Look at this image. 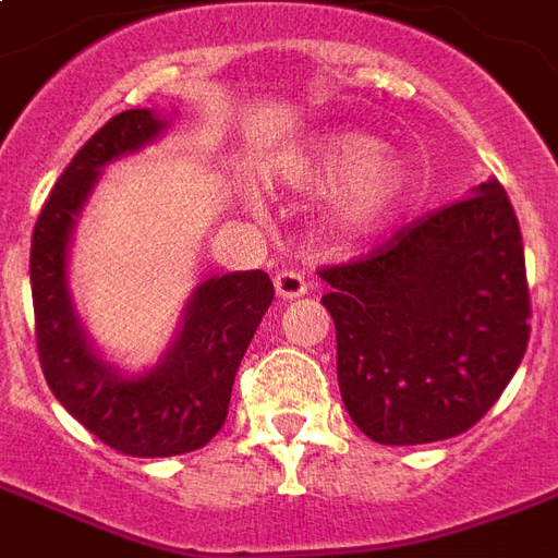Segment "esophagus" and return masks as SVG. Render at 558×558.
Wrapping results in <instances>:
<instances>
[{
	"instance_id": "34e87169",
	"label": "esophagus",
	"mask_w": 558,
	"mask_h": 558,
	"mask_svg": "<svg viewBox=\"0 0 558 558\" xmlns=\"http://www.w3.org/2000/svg\"><path fill=\"white\" fill-rule=\"evenodd\" d=\"M275 289H278L280 298H301L307 292V280L301 271H292V269H283L275 275Z\"/></svg>"
}]
</instances>
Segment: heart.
Returning <instances> with one entry per match:
<instances>
[{
  "label": "heart",
  "mask_w": 558,
  "mask_h": 558,
  "mask_svg": "<svg viewBox=\"0 0 558 558\" xmlns=\"http://www.w3.org/2000/svg\"><path fill=\"white\" fill-rule=\"evenodd\" d=\"M380 143L368 134H333L316 143L307 155L289 160L287 178L298 190H327L330 225L339 236L363 240L392 222L410 202L412 175L398 157L377 155Z\"/></svg>",
  "instance_id": "b5f03b06"
}]
</instances>
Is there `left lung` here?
Wrapping results in <instances>:
<instances>
[{
  "label": "left lung",
  "instance_id": "left-lung-1",
  "mask_svg": "<svg viewBox=\"0 0 558 558\" xmlns=\"http://www.w3.org/2000/svg\"><path fill=\"white\" fill-rule=\"evenodd\" d=\"M345 410L380 445L471 430L530 342V287L500 181L427 213L365 260L318 271Z\"/></svg>",
  "mask_w": 558,
  "mask_h": 558
}]
</instances>
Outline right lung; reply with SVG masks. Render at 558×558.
Wrapping results in <instances>:
<instances>
[{"label": "right lung", "mask_w": 558, "mask_h": 558, "mask_svg": "<svg viewBox=\"0 0 558 558\" xmlns=\"http://www.w3.org/2000/svg\"><path fill=\"white\" fill-rule=\"evenodd\" d=\"M151 110H122L93 134L58 178L32 236L34 336L46 383L63 410L125 457H178L222 430L236 368L275 287L263 269L198 283L163 360L143 374L119 372L93 348L72 307L66 254L101 169L163 134Z\"/></svg>", "instance_id": "add662e5"}]
</instances>
